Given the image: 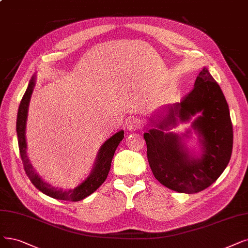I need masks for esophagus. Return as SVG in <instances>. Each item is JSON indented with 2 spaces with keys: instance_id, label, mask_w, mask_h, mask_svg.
Listing matches in <instances>:
<instances>
[{
  "instance_id": "obj_1",
  "label": "esophagus",
  "mask_w": 248,
  "mask_h": 248,
  "mask_svg": "<svg viewBox=\"0 0 248 248\" xmlns=\"http://www.w3.org/2000/svg\"><path fill=\"white\" fill-rule=\"evenodd\" d=\"M125 125H126L128 130L132 131V130L138 129V128H140L141 127V122H140V119H137V118H129L128 120H126Z\"/></svg>"
}]
</instances>
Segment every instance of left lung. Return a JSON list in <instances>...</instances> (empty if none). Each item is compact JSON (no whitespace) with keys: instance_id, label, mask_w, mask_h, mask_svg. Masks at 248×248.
Returning a JSON list of instances; mask_svg holds the SVG:
<instances>
[{"instance_id":"1","label":"left lung","mask_w":248,"mask_h":248,"mask_svg":"<svg viewBox=\"0 0 248 248\" xmlns=\"http://www.w3.org/2000/svg\"><path fill=\"white\" fill-rule=\"evenodd\" d=\"M153 116L154 128L143 137L155 179L169 189L188 194L211 186L229 164L233 127L225 95L209 69L203 67L193 90L181 103L158 108ZM192 117L191 130L181 135L170 131ZM192 130L199 136V154L191 152L185 143Z\"/></svg>"}]
</instances>
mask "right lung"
<instances>
[{
  "label": "right lung",
  "mask_w": 248,
  "mask_h": 248,
  "mask_svg": "<svg viewBox=\"0 0 248 248\" xmlns=\"http://www.w3.org/2000/svg\"><path fill=\"white\" fill-rule=\"evenodd\" d=\"M35 76H32L31 81L28 83L27 90L22 97L20 106L18 108L17 114V122H16V131L18 137V145L20 156L24 166V170L31 179V183L37 188L39 191H42L47 196H51L56 200L61 201H71V202H79L88 195L93 193L98 187H100L105 180L107 179L108 171L111 169V163L115 154L116 148L119 143L122 141L124 138V131L120 130L107 140L98 150L96 155V158L93 170L91 174L87 176L85 180H83L78 186L73 189L63 190L61 188H55L51 184L45 182L42 177L39 176L34 168L32 167L31 161H29L27 155V143H26V121L28 115V107L31 102V94L33 93L35 86Z\"/></svg>",
  "instance_id": "add662e5"
}]
</instances>
